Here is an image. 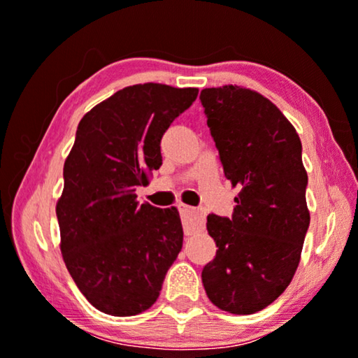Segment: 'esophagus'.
Here are the masks:
<instances>
[{"mask_svg":"<svg viewBox=\"0 0 358 358\" xmlns=\"http://www.w3.org/2000/svg\"><path fill=\"white\" fill-rule=\"evenodd\" d=\"M178 208H179L180 215H182L185 234H192V231H195V229L203 227L205 213L202 212V210L189 207V205H184V203L178 205Z\"/></svg>","mask_w":358,"mask_h":358,"instance_id":"obj_1","label":"esophagus"}]
</instances>
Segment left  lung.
<instances>
[{"label": "left lung", "mask_w": 358, "mask_h": 358, "mask_svg": "<svg viewBox=\"0 0 358 358\" xmlns=\"http://www.w3.org/2000/svg\"><path fill=\"white\" fill-rule=\"evenodd\" d=\"M200 102L224 176L241 187L231 218L207 217L218 249L202 282L220 310L252 315L285 292L300 264L310 227L301 141L278 107L256 91L207 87Z\"/></svg>", "instance_id": "left-lung-1"}]
</instances>
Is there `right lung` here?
I'll return each mask as SVG.
<instances>
[{
	"label": "right lung",
	"instance_id": "right-lung-1",
	"mask_svg": "<svg viewBox=\"0 0 358 358\" xmlns=\"http://www.w3.org/2000/svg\"><path fill=\"white\" fill-rule=\"evenodd\" d=\"M197 94L159 83L129 86L78 125L57 202L60 249L76 287L106 315L153 306L182 249L178 208L140 205L135 190L163 164L161 138Z\"/></svg>",
	"mask_w": 358,
	"mask_h": 358
}]
</instances>
